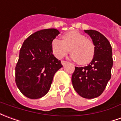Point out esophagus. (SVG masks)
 I'll list each match as a JSON object with an SVG mask.
<instances>
[{"instance_id": "1", "label": "esophagus", "mask_w": 121, "mask_h": 121, "mask_svg": "<svg viewBox=\"0 0 121 121\" xmlns=\"http://www.w3.org/2000/svg\"><path fill=\"white\" fill-rule=\"evenodd\" d=\"M66 63H67V61H61V64H62L63 65H65Z\"/></svg>"}]
</instances>
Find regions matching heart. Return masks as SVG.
I'll use <instances>...</instances> for the list:
<instances>
[{
    "label": "heart",
    "mask_w": 121,
    "mask_h": 121,
    "mask_svg": "<svg viewBox=\"0 0 121 121\" xmlns=\"http://www.w3.org/2000/svg\"><path fill=\"white\" fill-rule=\"evenodd\" d=\"M63 40L55 39L52 42L53 54L61 59L69 52L73 60L80 65H86L95 55V46L92 40L86 39L84 35L78 31H69L62 36Z\"/></svg>",
    "instance_id": "b5f03b06"
}]
</instances>
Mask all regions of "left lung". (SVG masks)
Masks as SVG:
<instances>
[{
	"instance_id": "1",
	"label": "left lung",
	"mask_w": 121,
	"mask_h": 121,
	"mask_svg": "<svg viewBox=\"0 0 121 121\" xmlns=\"http://www.w3.org/2000/svg\"><path fill=\"white\" fill-rule=\"evenodd\" d=\"M95 46V55L87 66L75 67L71 81L81 97L95 98L102 94L110 80L113 67L112 48L109 40L95 30H84Z\"/></svg>"
}]
</instances>
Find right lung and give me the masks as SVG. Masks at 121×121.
<instances>
[{
    "label": "right lung",
    "mask_w": 121,
    "mask_h": 121,
    "mask_svg": "<svg viewBox=\"0 0 121 121\" xmlns=\"http://www.w3.org/2000/svg\"><path fill=\"white\" fill-rule=\"evenodd\" d=\"M60 34L58 29L38 31L24 40L16 66V83L23 94L30 99L45 96L50 88L61 61L52 54V42Z\"/></svg>",
    "instance_id": "1"
}]
</instances>
